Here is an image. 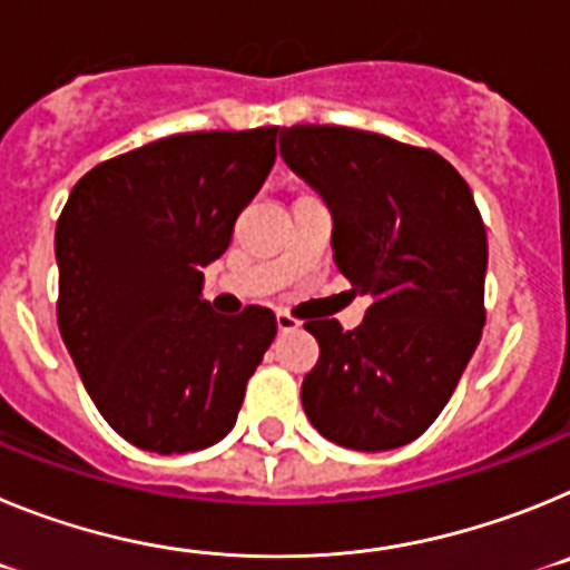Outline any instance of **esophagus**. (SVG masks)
Masks as SVG:
<instances>
[{
    "mask_svg": "<svg viewBox=\"0 0 570 570\" xmlns=\"http://www.w3.org/2000/svg\"><path fill=\"white\" fill-rule=\"evenodd\" d=\"M276 328H279V334H291V331L299 328V322L291 314H285V311H279V314H276Z\"/></svg>",
    "mask_w": 570,
    "mask_h": 570,
    "instance_id": "esophagus-1",
    "label": "esophagus"
}]
</instances>
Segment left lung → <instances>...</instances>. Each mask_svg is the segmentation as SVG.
Instances as JSON below:
<instances>
[{
  "label": "left lung",
  "mask_w": 570,
  "mask_h": 570,
  "mask_svg": "<svg viewBox=\"0 0 570 570\" xmlns=\"http://www.w3.org/2000/svg\"><path fill=\"white\" fill-rule=\"evenodd\" d=\"M279 154L334 216L336 268L371 296L360 328L305 322L320 360L302 407L325 440L391 451L425 434L485 325L488 236L440 154L336 125L282 128Z\"/></svg>",
  "instance_id": "1"
}]
</instances>
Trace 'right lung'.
Masks as SVG:
<instances>
[{"instance_id": "1", "label": "right lung", "mask_w": 570, "mask_h": 570, "mask_svg": "<svg viewBox=\"0 0 570 570\" xmlns=\"http://www.w3.org/2000/svg\"><path fill=\"white\" fill-rule=\"evenodd\" d=\"M276 130L156 139L88 170L59 216V334L99 414L142 451L223 440L274 342L268 308L210 311L203 271L268 179Z\"/></svg>"}]
</instances>
